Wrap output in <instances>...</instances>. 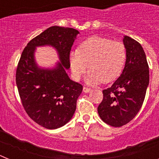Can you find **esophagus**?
Here are the masks:
<instances>
[{
	"mask_svg": "<svg viewBox=\"0 0 159 159\" xmlns=\"http://www.w3.org/2000/svg\"><path fill=\"white\" fill-rule=\"evenodd\" d=\"M92 91V89L89 88H87V87H84V88H83V92H85V93H88V92H90Z\"/></svg>",
	"mask_w": 159,
	"mask_h": 159,
	"instance_id": "obj_1",
	"label": "esophagus"
}]
</instances>
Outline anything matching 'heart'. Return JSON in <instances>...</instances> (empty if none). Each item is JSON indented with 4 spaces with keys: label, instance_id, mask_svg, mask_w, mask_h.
<instances>
[{
    "label": "heart",
    "instance_id": "heart-1",
    "mask_svg": "<svg viewBox=\"0 0 159 159\" xmlns=\"http://www.w3.org/2000/svg\"><path fill=\"white\" fill-rule=\"evenodd\" d=\"M127 58L123 43L99 36H92L69 53V64L75 80L80 79L88 67V84H105L116 80L121 75Z\"/></svg>",
    "mask_w": 159,
    "mask_h": 159
}]
</instances>
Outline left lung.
I'll return each mask as SVG.
<instances>
[{
  "label": "left lung",
  "instance_id": "8db88e82",
  "mask_svg": "<svg viewBox=\"0 0 159 159\" xmlns=\"http://www.w3.org/2000/svg\"><path fill=\"white\" fill-rule=\"evenodd\" d=\"M127 58L120 76L111 88L102 91L103 99L98 107L102 121L119 127L135 117L145 99L149 85V67L145 52L139 42L124 36Z\"/></svg>",
  "mask_w": 159,
  "mask_h": 159
}]
</instances>
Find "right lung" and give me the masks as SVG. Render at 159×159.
Instances as JSON below:
<instances>
[{
  "mask_svg": "<svg viewBox=\"0 0 159 159\" xmlns=\"http://www.w3.org/2000/svg\"><path fill=\"white\" fill-rule=\"evenodd\" d=\"M80 33L71 28L52 26L29 42L18 63L16 83L22 105L29 117L47 129H57L71 120L83 86L67 74L69 53ZM50 46L60 61L52 68H41L34 59L37 47Z\"/></svg>",
  "mask_w": 159,
  "mask_h": 159,
  "instance_id": "right-lung-1",
  "label": "right lung"
}]
</instances>
